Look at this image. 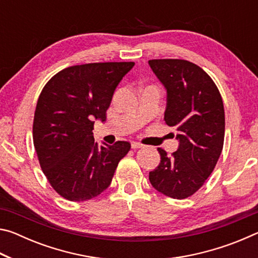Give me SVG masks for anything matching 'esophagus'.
<instances>
[{"label": "esophagus", "mask_w": 258, "mask_h": 258, "mask_svg": "<svg viewBox=\"0 0 258 258\" xmlns=\"http://www.w3.org/2000/svg\"><path fill=\"white\" fill-rule=\"evenodd\" d=\"M131 147H132L133 149H139V148H142L143 145H142V143H140V142H132V143H131Z\"/></svg>", "instance_id": "1"}]
</instances>
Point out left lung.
I'll list each match as a JSON object with an SVG mask.
<instances>
[{
	"mask_svg": "<svg viewBox=\"0 0 258 258\" xmlns=\"http://www.w3.org/2000/svg\"><path fill=\"white\" fill-rule=\"evenodd\" d=\"M149 66L167 92L164 119L176 128L178 140L171 157L158 148L160 163L149 173V180L160 194L184 199L203 186L221 156L223 101L208 74L190 61L155 59Z\"/></svg>",
	"mask_w": 258,
	"mask_h": 258,
	"instance_id": "left-lung-1",
	"label": "left lung"
}]
</instances>
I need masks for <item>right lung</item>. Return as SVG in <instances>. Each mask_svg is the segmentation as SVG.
I'll return each instance as SVG.
<instances>
[{
	"label": "right lung",
	"instance_id": "1",
	"mask_svg": "<svg viewBox=\"0 0 258 258\" xmlns=\"http://www.w3.org/2000/svg\"><path fill=\"white\" fill-rule=\"evenodd\" d=\"M134 62H95L64 68L43 87L33 141L43 173L64 199L84 202L110 185L127 141L99 147L94 120H106L113 92Z\"/></svg>",
	"mask_w": 258,
	"mask_h": 258
}]
</instances>
